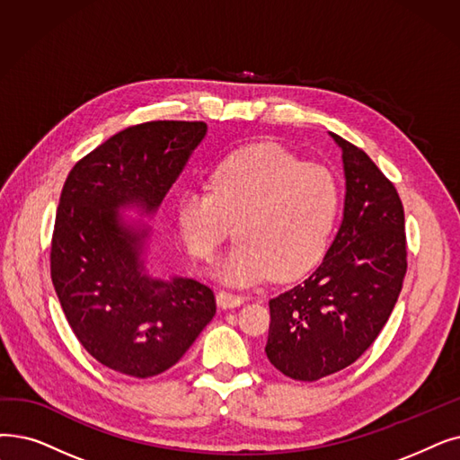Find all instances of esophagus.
Returning a JSON list of instances; mask_svg holds the SVG:
<instances>
[{
    "instance_id": "34e87169",
    "label": "esophagus",
    "mask_w": 460,
    "mask_h": 460,
    "mask_svg": "<svg viewBox=\"0 0 460 460\" xmlns=\"http://www.w3.org/2000/svg\"><path fill=\"white\" fill-rule=\"evenodd\" d=\"M216 303L219 308H236L244 303V296L229 293V291H219L216 295Z\"/></svg>"
}]
</instances>
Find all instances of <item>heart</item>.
Returning a JSON list of instances; mask_svg holds the SVG:
<instances>
[{
    "label": "heart",
    "instance_id": "obj_1",
    "mask_svg": "<svg viewBox=\"0 0 460 460\" xmlns=\"http://www.w3.org/2000/svg\"><path fill=\"white\" fill-rule=\"evenodd\" d=\"M338 207L341 190L325 167L255 145L226 157L208 190L182 193L178 226L190 252L205 261L236 226L238 243L214 274L229 286H250L314 267L329 244Z\"/></svg>",
    "mask_w": 460,
    "mask_h": 460
}]
</instances>
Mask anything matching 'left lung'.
<instances>
[{"mask_svg": "<svg viewBox=\"0 0 460 460\" xmlns=\"http://www.w3.org/2000/svg\"><path fill=\"white\" fill-rule=\"evenodd\" d=\"M329 135L342 150V224L319 267L269 301L265 353L279 372L301 382L342 370L370 348L406 274L401 197L361 148Z\"/></svg>", "mask_w": 460, "mask_h": 460, "instance_id": "1", "label": "left lung"}]
</instances>
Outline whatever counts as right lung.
<instances>
[{"label": "right lung", "instance_id": "1", "mask_svg": "<svg viewBox=\"0 0 460 460\" xmlns=\"http://www.w3.org/2000/svg\"><path fill=\"white\" fill-rule=\"evenodd\" d=\"M205 122H146L112 135L69 172L50 274L84 349L111 370L152 377L181 361L216 301L193 278L152 270V219L205 141Z\"/></svg>", "mask_w": 460, "mask_h": 460}]
</instances>
